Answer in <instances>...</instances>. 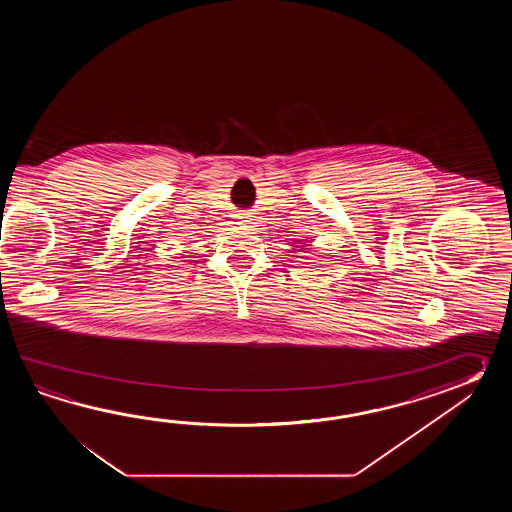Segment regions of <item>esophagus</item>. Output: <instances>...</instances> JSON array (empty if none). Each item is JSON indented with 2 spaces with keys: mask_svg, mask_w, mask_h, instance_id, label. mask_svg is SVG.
I'll list each match as a JSON object with an SVG mask.
<instances>
[{
  "mask_svg": "<svg viewBox=\"0 0 512 512\" xmlns=\"http://www.w3.org/2000/svg\"><path fill=\"white\" fill-rule=\"evenodd\" d=\"M241 221H249V216H240Z\"/></svg>",
  "mask_w": 512,
  "mask_h": 512,
  "instance_id": "obj_1",
  "label": "esophagus"
}]
</instances>
